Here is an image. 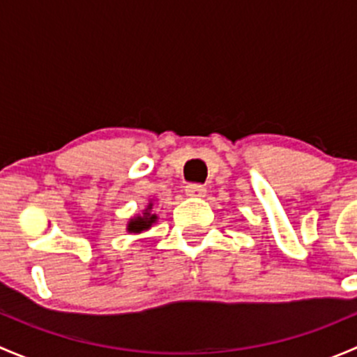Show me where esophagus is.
Listing matches in <instances>:
<instances>
[{
  "instance_id": "1",
  "label": "esophagus",
  "mask_w": 357,
  "mask_h": 357,
  "mask_svg": "<svg viewBox=\"0 0 357 357\" xmlns=\"http://www.w3.org/2000/svg\"><path fill=\"white\" fill-rule=\"evenodd\" d=\"M185 192L186 195L197 197V199H199V197H205V192H207V190H205V186L200 185V183H188Z\"/></svg>"
}]
</instances>
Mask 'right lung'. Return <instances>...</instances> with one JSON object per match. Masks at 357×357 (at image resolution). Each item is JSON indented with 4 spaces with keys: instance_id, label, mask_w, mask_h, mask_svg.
Here are the masks:
<instances>
[{
    "instance_id": "obj_1",
    "label": "right lung",
    "mask_w": 357,
    "mask_h": 357,
    "mask_svg": "<svg viewBox=\"0 0 357 357\" xmlns=\"http://www.w3.org/2000/svg\"><path fill=\"white\" fill-rule=\"evenodd\" d=\"M150 208H152V204H150L149 208L143 212V215H139V218H135V219H131V221H129L128 231L139 233V231H143V229H149L150 226L155 222L157 215L152 214V212H150Z\"/></svg>"
}]
</instances>
